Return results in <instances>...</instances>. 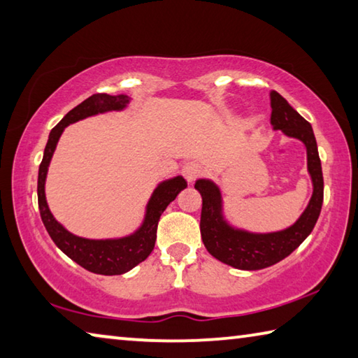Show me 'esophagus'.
<instances>
[{
    "label": "esophagus",
    "instance_id": "34e87169",
    "mask_svg": "<svg viewBox=\"0 0 358 358\" xmlns=\"http://www.w3.org/2000/svg\"><path fill=\"white\" fill-rule=\"evenodd\" d=\"M199 174H201V166L196 162H189L182 166V176L187 179V182H193Z\"/></svg>",
    "mask_w": 358,
    "mask_h": 358
}]
</instances>
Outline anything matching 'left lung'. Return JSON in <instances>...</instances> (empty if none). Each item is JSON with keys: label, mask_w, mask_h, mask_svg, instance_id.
<instances>
[{"label": "left lung", "mask_w": 358, "mask_h": 358, "mask_svg": "<svg viewBox=\"0 0 358 358\" xmlns=\"http://www.w3.org/2000/svg\"><path fill=\"white\" fill-rule=\"evenodd\" d=\"M271 106L273 130H281L283 135L303 143L306 149V169L313 182V193L302 215L285 229L255 233L234 227L228 220L223 209L222 189L214 180L203 178L195 182V189L203 198L199 228L206 250L223 264L241 271H259L289 256L311 234L322 209V166L311 124L305 121L277 91L271 92Z\"/></svg>", "instance_id": "obj_1"}]
</instances>
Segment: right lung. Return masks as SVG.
<instances>
[{"mask_svg":"<svg viewBox=\"0 0 358 358\" xmlns=\"http://www.w3.org/2000/svg\"><path fill=\"white\" fill-rule=\"evenodd\" d=\"M129 103V96L94 94L69 111L61 119V122L56 124L50 131L39 166V178H37V201H39L41 218L47 233L62 253L86 271L99 275H122L146 259L155 245L157 224H159L160 215L166 209V206L174 201L176 196L187 187V180L182 176H174L171 179L157 184L146 204V209H144L141 224L134 233L122 237L86 239V237L72 234L53 217L45 198V180L50 162H52L62 131L67 125L78 122L81 119L110 111H122L127 108Z\"/></svg>","mask_w":358,"mask_h":358,"instance_id":"add662e5","label":"right lung"}]
</instances>
